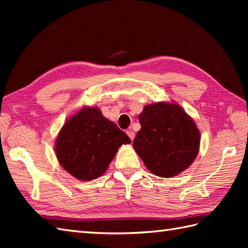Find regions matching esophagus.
<instances>
[{"instance_id":"esophagus-1","label":"esophagus","mask_w":248,"mask_h":248,"mask_svg":"<svg viewBox=\"0 0 248 248\" xmlns=\"http://www.w3.org/2000/svg\"><path fill=\"white\" fill-rule=\"evenodd\" d=\"M127 134L129 135V138L131 139V140H133L135 138V133L133 132L132 130H127Z\"/></svg>"}]
</instances>
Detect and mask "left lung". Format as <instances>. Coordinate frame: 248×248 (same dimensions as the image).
<instances>
[{
    "label": "left lung",
    "instance_id": "obj_1",
    "mask_svg": "<svg viewBox=\"0 0 248 248\" xmlns=\"http://www.w3.org/2000/svg\"><path fill=\"white\" fill-rule=\"evenodd\" d=\"M139 120L141 129L133 147L152 173L170 178L192 164L198 154L200 133L194 120L178 104L146 105Z\"/></svg>",
    "mask_w": 248,
    "mask_h": 248
}]
</instances>
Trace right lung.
Here are the masks:
<instances>
[{"label":"right lung","mask_w":248,"mask_h":248,"mask_svg":"<svg viewBox=\"0 0 248 248\" xmlns=\"http://www.w3.org/2000/svg\"><path fill=\"white\" fill-rule=\"evenodd\" d=\"M131 140L97 108H84L66 121L57 136L55 152L64 170L80 180L100 177L121 145Z\"/></svg>","instance_id":"obj_1"}]
</instances>
